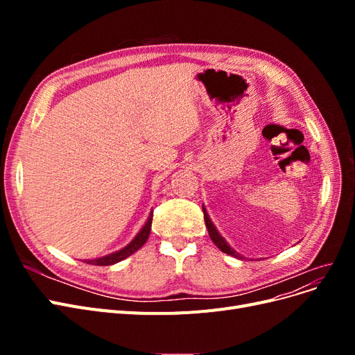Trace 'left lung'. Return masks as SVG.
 <instances>
[{
    "mask_svg": "<svg viewBox=\"0 0 355 355\" xmlns=\"http://www.w3.org/2000/svg\"><path fill=\"white\" fill-rule=\"evenodd\" d=\"M202 213H204V222H206V227H207V231H209V235H210L211 241H213L214 244H216L223 253H227V254H230V256L237 257V259H244V257H243L240 253L235 252V250L232 249V247H231L227 241H225V239L222 237V235L218 232L216 227H214V225H213L211 219L209 218V213H207L206 209H204V206H202Z\"/></svg>",
    "mask_w": 355,
    "mask_h": 355,
    "instance_id": "obj_1",
    "label": "left lung"
}]
</instances>
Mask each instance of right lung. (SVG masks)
I'll list each match as a JSON object with an SVG mask.
<instances>
[{"mask_svg": "<svg viewBox=\"0 0 355 355\" xmlns=\"http://www.w3.org/2000/svg\"><path fill=\"white\" fill-rule=\"evenodd\" d=\"M151 223H153V211H151V214H149V218H148L146 223L144 225V228L137 232L136 237L130 243H128L124 249L114 252L111 254H106L103 257H99V259H85L84 262L90 263V265H99V266L114 265L116 262H121L123 259H125V257L137 252L146 243V240L149 237V232H151Z\"/></svg>", "mask_w": 355, "mask_h": 355, "instance_id": "right-lung-1", "label": "right lung"}]
</instances>
